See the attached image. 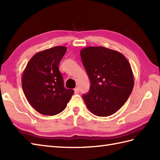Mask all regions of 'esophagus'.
<instances>
[{
    "mask_svg": "<svg viewBox=\"0 0 160 160\" xmlns=\"http://www.w3.org/2000/svg\"><path fill=\"white\" fill-rule=\"evenodd\" d=\"M74 92H75V93H78L79 92V88H78V87H76V88L74 89Z\"/></svg>",
    "mask_w": 160,
    "mask_h": 160,
    "instance_id": "esophagus-1",
    "label": "esophagus"
}]
</instances>
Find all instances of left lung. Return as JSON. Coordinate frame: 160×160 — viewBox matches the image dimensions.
Returning <instances> with one entry per match:
<instances>
[{
	"label": "left lung",
	"instance_id": "8db88e82",
	"mask_svg": "<svg viewBox=\"0 0 160 160\" xmlns=\"http://www.w3.org/2000/svg\"><path fill=\"white\" fill-rule=\"evenodd\" d=\"M80 56L91 82L89 92L82 96L87 108L98 117L114 114L134 87L129 62L121 52L103 46L86 47Z\"/></svg>",
	"mask_w": 160,
	"mask_h": 160
}]
</instances>
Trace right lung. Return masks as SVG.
I'll return each instance as SVG.
<instances>
[{
    "instance_id": "add662e5",
    "label": "right lung",
    "mask_w": 160,
    "mask_h": 160,
    "mask_svg": "<svg viewBox=\"0 0 160 160\" xmlns=\"http://www.w3.org/2000/svg\"><path fill=\"white\" fill-rule=\"evenodd\" d=\"M67 47L55 46L36 53L22 74V88L28 101L40 114L53 116L67 107L74 91L66 89L59 64Z\"/></svg>"
}]
</instances>
